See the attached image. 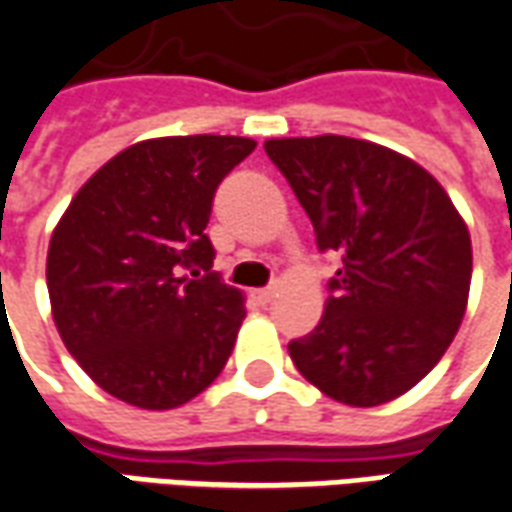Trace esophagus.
<instances>
[{
	"instance_id": "esophagus-1",
	"label": "esophagus",
	"mask_w": 512,
	"mask_h": 512,
	"mask_svg": "<svg viewBox=\"0 0 512 512\" xmlns=\"http://www.w3.org/2000/svg\"><path fill=\"white\" fill-rule=\"evenodd\" d=\"M274 296H277V285H271V288L257 290V299L263 301V304H268V301H274Z\"/></svg>"
}]
</instances>
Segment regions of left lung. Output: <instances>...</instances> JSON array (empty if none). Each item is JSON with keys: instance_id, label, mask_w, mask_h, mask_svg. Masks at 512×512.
I'll return each instance as SVG.
<instances>
[{"instance_id": "1", "label": "left lung", "mask_w": 512, "mask_h": 512, "mask_svg": "<svg viewBox=\"0 0 512 512\" xmlns=\"http://www.w3.org/2000/svg\"><path fill=\"white\" fill-rule=\"evenodd\" d=\"M268 158L310 216L318 246L343 255L321 323L288 345L293 365L337 403L406 395L458 334L472 238L450 194L392 147L354 136L266 139Z\"/></svg>"}]
</instances>
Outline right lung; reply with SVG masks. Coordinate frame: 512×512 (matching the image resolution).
<instances>
[{"instance_id":"right-lung-1","label":"right lung","mask_w":512,"mask_h":512,"mask_svg":"<svg viewBox=\"0 0 512 512\" xmlns=\"http://www.w3.org/2000/svg\"><path fill=\"white\" fill-rule=\"evenodd\" d=\"M255 145L219 134L142 139L76 191L51 233L54 326L84 373L128 406H183L233 354L246 299L211 271L205 227L216 186Z\"/></svg>"}]
</instances>
